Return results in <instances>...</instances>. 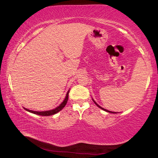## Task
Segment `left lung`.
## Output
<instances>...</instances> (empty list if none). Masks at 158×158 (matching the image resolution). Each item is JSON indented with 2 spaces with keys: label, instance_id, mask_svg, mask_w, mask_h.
Returning <instances> with one entry per match:
<instances>
[{
  "label": "left lung",
  "instance_id": "8db88e82",
  "mask_svg": "<svg viewBox=\"0 0 158 158\" xmlns=\"http://www.w3.org/2000/svg\"><path fill=\"white\" fill-rule=\"evenodd\" d=\"M93 102H95V105H97V106H98V107H100V109H102V110H104V111H107V112H109V113H114V112H113V111H108V110H106V109H103L102 107H101V106H99V105H98V104H97V103H96V102H95L94 100H93Z\"/></svg>",
  "mask_w": 158,
  "mask_h": 158
}]
</instances>
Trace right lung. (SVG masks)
I'll use <instances>...</instances> for the list:
<instances>
[{"label": "right lung", "mask_w": 158, "mask_h": 158, "mask_svg": "<svg viewBox=\"0 0 158 158\" xmlns=\"http://www.w3.org/2000/svg\"><path fill=\"white\" fill-rule=\"evenodd\" d=\"M69 91L68 90V93H67L66 94V97L65 98V100L62 103L60 104V105L56 107L54 109H52V110H49V111H31V110H29V109H27L24 108V109H26V111H28L29 112H31V113H33L35 114H37V115H40V116H52V115H53L55 114L58 113V111H60V110H62V109L64 108V106L66 105L67 102H68V95H69Z\"/></svg>", "instance_id": "obj_1"}]
</instances>
